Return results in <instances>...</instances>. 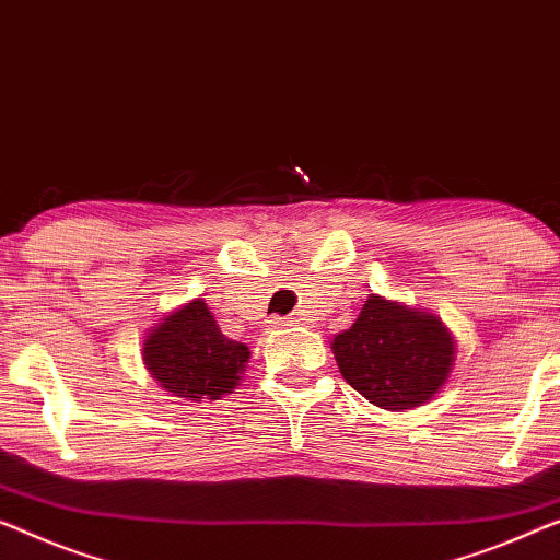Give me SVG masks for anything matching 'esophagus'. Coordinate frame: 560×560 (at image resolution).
<instances>
[{"mask_svg": "<svg viewBox=\"0 0 560 560\" xmlns=\"http://www.w3.org/2000/svg\"><path fill=\"white\" fill-rule=\"evenodd\" d=\"M275 323H278V326H293V318H278Z\"/></svg>", "mask_w": 560, "mask_h": 560, "instance_id": "obj_1", "label": "esophagus"}]
</instances>
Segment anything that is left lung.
Wrapping results in <instances>:
<instances>
[{
  "label": "left lung",
  "instance_id": "left-lung-1",
  "mask_svg": "<svg viewBox=\"0 0 560 560\" xmlns=\"http://www.w3.org/2000/svg\"><path fill=\"white\" fill-rule=\"evenodd\" d=\"M330 351L343 378L374 407L404 411L447 384L457 340L440 315L371 293Z\"/></svg>",
  "mask_w": 560,
  "mask_h": 560
}]
</instances>
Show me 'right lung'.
I'll list each match as a JSON object with an SVG mask.
<instances>
[{
    "mask_svg": "<svg viewBox=\"0 0 560 560\" xmlns=\"http://www.w3.org/2000/svg\"><path fill=\"white\" fill-rule=\"evenodd\" d=\"M141 355L164 392L184 401H217L240 386L253 353L222 334L207 300L194 298L143 336Z\"/></svg>",
    "mask_w": 560,
    "mask_h": 560,
    "instance_id": "right-lung-1",
    "label": "right lung"
}]
</instances>
